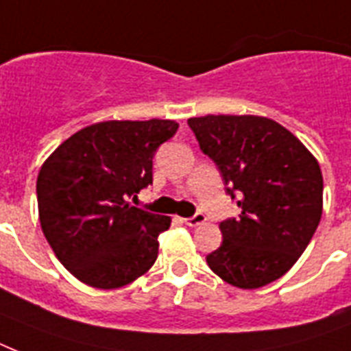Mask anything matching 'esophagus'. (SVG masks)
<instances>
[{
    "label": "esophagus",
    "instance_id": "34e87169",
    "mask_svg": "<svg viewBox=\"0 0 351 351\" xmlns=\"http://www.w3.org/2000/svg\"><path fill=\"white\" fill-rule=\"evenodd\" d=\"M184 222H186V226H189V228H195V226H200L206 222V215H204L202 211H197V213L184 220Z\"/></svg>",
    "mask_w": 351,
    "mask_h": 351
}]
</instances>
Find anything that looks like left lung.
Segmentation results:
<instances>
[{
  "instance_id": "left-lung-1",
  "label": "left lung",
  "mask_w": 351,
  "mask_h": 351,
  "mask_svg": "<svg viewBox=\"0 0 351 351\" xmlns=\"http://www.w3.org/2000/svg\"><path fill=\"white\" fill-rule=\"evenodd\" d=\"M240 215L220 222L222 244L206 261L242 289L277 280L299 261L322 215V173L308 149L262 117L189 118Z\"/></svg>"
}]
</instances>
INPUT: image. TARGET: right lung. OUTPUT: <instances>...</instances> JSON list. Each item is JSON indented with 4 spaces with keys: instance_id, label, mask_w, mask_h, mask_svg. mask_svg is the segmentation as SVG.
<instances>
[{
    "instance_id": "obj_1",
    "label": "right lung",
    "mask_w": 351,
    "mask_h": 351,
    "mask_svg": "<svg viewBox=\"0 0 351 351\" xmlns=\"http://www.w3.org/2000/svg\"><path fill=\"white\" fill-rule=\"evenodd\" d=\"M173 120L101 121L67 138L41 167V230L63 266L93 288L114 289L147 271L169 217L129 206L153 184L156 149Z\"/></svg>"
}]
</instances>
